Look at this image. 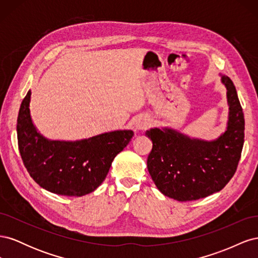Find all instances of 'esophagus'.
Returning <instances> with one entry per match:
<instances>
[{
	"label": "esophagus",
	"instance_id": "1",
	"mask_svg": "<svg viewBox=\"0 0 258 258\" xmlns=\"http://www.w3.org/2000/svg\"><path fill=\"white\" fill-rule=\"evenodd\" d=\"M151 126V119L146 116H139L135 120V127L137 130H145Z\"/></svg>",
	"mask_w": 258,
	"mask_h": 258
}]
</instances>
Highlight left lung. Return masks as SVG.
<instances>
[{
	"label": "left lung",
	"mask_w": 258,
	"mask_h": 258,
	"mask_svg": "<svg viewBox=\"0 0 258 258\" xmlns=\"http://www.w3.org/2000/svg\"><path fill=\"white\" fill-rule=\"evenodd\" d=\"M227 89V129L214 141L190 139L170 128H153L145 135L153 148L147 169L167 197L191 201L222 190L235 174L244 143V115L235 85L222 75Z\"/></svg>",
	"instance_id": "obj_1"
}]
</instances>
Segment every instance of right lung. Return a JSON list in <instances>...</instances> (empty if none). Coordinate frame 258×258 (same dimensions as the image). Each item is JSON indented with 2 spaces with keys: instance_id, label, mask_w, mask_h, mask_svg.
Returning a JSON list of instances; mask_svg holds the SVG:
<instances>
[{
  "instance_id": "1",
  "label": "right lung",
  "mask_w": 258,
  "mask_h": 258,
  "mask_svg": "<svg viewBox=\"0 0 258 258\" xmlns=\"http://www.w3.org/2000/svg\"><path fill=\"white\" fill-rule=\"evenodd\" d=\"M31 91L22 100L17 118L18 147L23 165L46 190L81 197L102 183L116 155L134 137L117 130L81 141H51L38 134L30 115Z\"/></svg>"
}]
</instances>
